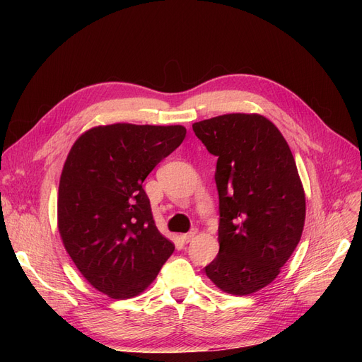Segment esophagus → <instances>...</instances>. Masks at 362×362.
Instances as JSON below:
<instances>
[{
	"label": "esophagus",
	"mask_w": 362,
	"mask_h": 362,
	"mask_svg": "<svg viewBox=\"0 0 362 362\" xmlns=\"http://www.w3.org/2000/svg\"><path fill=\"white\" fill-rule=\"evenodd\" d=\"M195 236H197V230H191V232H187V233L182 235V240H183L185 243H189L191 240H194Z\"/></svg>",
	"instance_id": "obj_1"
}]
</instances>
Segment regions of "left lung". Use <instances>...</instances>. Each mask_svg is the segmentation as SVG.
Segmentation results:
<instances>
[{
  "label": "left lung",
  "mask_w": 362,
  "mask_h": 362,
  "mask_svg": "<svg viewBox=\"0 0 362 362\" xmlns=\"http://www.w3.org/2000/svg\"><path fill=\"white\" fill-rule=\"evenodd\" d=\"M192 129L217 157L220 250L205 273L226 293H255L279 276L305 223V192L292 151L257 112L223 114Z\"/></svg>",
  "instance_id": "1"
}]
</instances>
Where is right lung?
<instances>
[{
  "label": "right lung",
  "instance_id": "obj_1",
  "mask_svg": "<svg viewBox=\"0 0 362 362\" xmlns=\"http://www.w3.org/2000/svg\"><path fill=\"white\" fill-rule=\"evenodd\" d=\"M185 136L180 124L95 126L66 158L57 226L81 274L112 299L142 293L175 251L157 229L142 183Z\"/></svg>",
  "mask_w": 362,
  "mask_h": 362
}]
</instances>
